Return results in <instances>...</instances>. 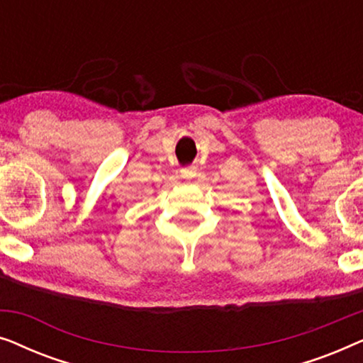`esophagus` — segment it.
I'll return each instance as SVG.
<instances>
[{"instance_id": "obj_1", "label": "esophagus", "mask_w": 363, "mask_h": 363, "mask_svg": "<svg viewBox=\"0 0 363 363\" xmlns=\"http://www.w3.org/2000/svg\"><path fill=\"white\" fill-rule=\"evenodd\" d=\"M180 173H182L183 178H193L196 175V168L195 167H185Z\"/></svg>"}]
</instances>
